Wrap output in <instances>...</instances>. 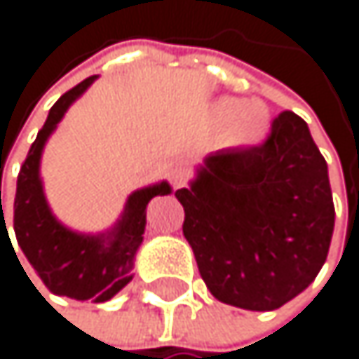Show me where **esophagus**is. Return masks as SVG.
<instances>
[{
  "mask_svg": "<svg viewBox=\"0 0 359 359\" xmlns=\"http://www.w3.org/2000/svg\"><path fill=\"white\" fill-rule=\"evenodd\" d=\"M170 178H172V185H174L176 189H181V187H185V183H187V170H185V168H176V170H172Z\"/></svg>",
  "mask_w": 359,
  "mask_h": 359,
  "instance_id": "1",
  "label": "esophagus"
}]
</instances>
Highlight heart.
<instances>
[{
    "label": "heart",
    "instance_id": "b5f03b06",
    "mask_svg": "<svg viewBox=\"0 0 359 359\" xmlns=\"http://www.w3.org/2000/svg\"><path fill=\"white\" fill-rule=\"evenodd\" d=\"M213 120L226 125L224 142L234 148L258 146L269 135L271 116L265 103L260 101H239L224 96L213 105Z\"/></svg>",
    "mask_w": 359,
    "mask_h": 359
}]
</instances>
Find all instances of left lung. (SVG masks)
<instances>
[{
  "label": "left lung",
  "instance_id": "left-lung-1",
  "mask_svg": "<svg viewBox=\"0 0 359 359\" xmlns=\"http://www.w3.org/2000/svg\"><path fill=\"white\" fill-rule=\"evenodd\" d=\"M176 198L200 276L224 304L276 310L306 291L327 258V163L293 111L273 120L265 144L204 157Z\"/></svg>",
  "mask_w": 359,
  "mask_h": 359
}]
</instances>
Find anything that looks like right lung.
Listing matches in <instances>:
<instances>
[{
	"mask_svg": "<svg viewBox=\"0 0 359 359\" xmlns=\"http://www.w3.org/2000/svg\"><path fill=\"white\" fill-rule=\"evenodd\" d=\"M94 81L96 75L83 79L73 90L62 94L51 107L45 127L38 131L27 159L21 165L15 196V234L19 248L53 295L77 302H107L133 280L131 269L146 230V206L155 196L172 194L168 181L135 189L127 198L118 222L96 234L77 232L53 215L40 178V159L47 140L57 129L68 107ZM0 211V226H6L1 191Z\"/></svg>",
	"mask_w": 359,
	"mask_h": 359,
	"instance_id": "obj_1",
	"label": "right lung"
}]
</instances>
